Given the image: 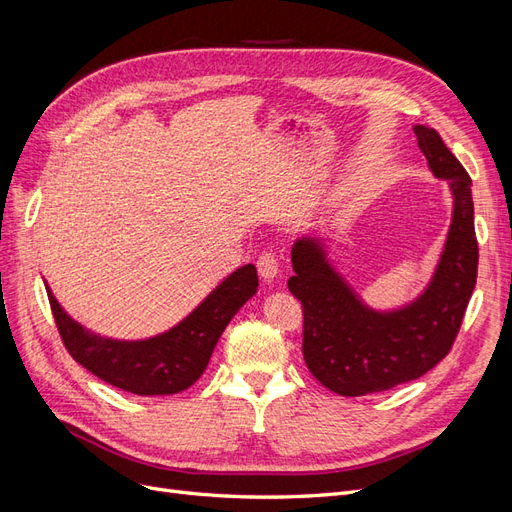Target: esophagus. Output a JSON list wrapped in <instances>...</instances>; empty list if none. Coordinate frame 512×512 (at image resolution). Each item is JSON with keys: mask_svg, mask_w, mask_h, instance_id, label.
Wrapping results in <instances>:
<instances>
[{"mask_svg": "<svg viewBox=\"0 0 512 512\" xmlns=\"http://www.w3.org/2000/svg\"><path fill=\"white\" fill-rule=\"evenodd\" d=\"M257 270H259V276L263 280H268V283H272V280L278 276V259L272 251H266L259 259H257Z\"/></svg>", "mask_w": 512, "mask_h": 512, "instance_id": "1", "label": "esophagus"}]
</instances>
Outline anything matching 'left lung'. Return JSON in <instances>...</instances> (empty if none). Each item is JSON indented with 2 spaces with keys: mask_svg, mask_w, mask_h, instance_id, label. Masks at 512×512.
<instances>
[{
  "mask_svg": "<svg viewBox=\"0 0 512 512\" xmlns=\"http://www.w3.org/2000/svg\"><path fill=\"white\" fill-rule=\"evenodd\" d=\"M432 174L447 180L453 214L434 276L415 300L376 310L327 259L325 240L306 234L291 246L289 291L302 302L308 370L346 398L387 391L423 376L451 351L476 285L472 180L436 129L415 125Z\"/></svg>",
  "mask_w": 512,
  "mask_h": 512,
  "instance_id": "1",
  "label": "left lung"
}]
</instances>
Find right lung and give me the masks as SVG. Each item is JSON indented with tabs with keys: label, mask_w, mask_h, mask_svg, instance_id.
<instances>
[{
	"label": "right lung",
	"mask_w": 512,
	"mask_h": 512,
	"mask_svg": "<svg viewBox=\"0 0 512 512\" xmlns=\"http://www.w3.org/2000/svg\"><path fill=\"white\" fill-rule=\"evenodd\" d=\"M257 285V270L246 263L223 278L183 321L142 340L95 334L61 308L48 285L46 293L65 349L80 366L129 393L172 395L189 389L204 374L223 329L257 293Z\"/></svg>",
	"instance_id": "right-lung-1"
}]
</instances>
